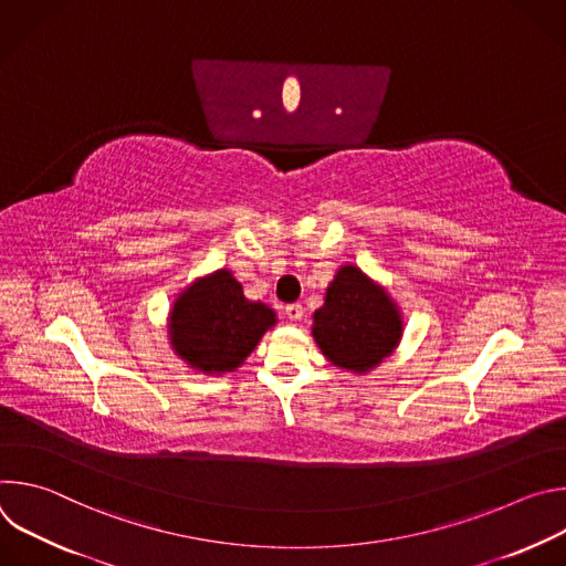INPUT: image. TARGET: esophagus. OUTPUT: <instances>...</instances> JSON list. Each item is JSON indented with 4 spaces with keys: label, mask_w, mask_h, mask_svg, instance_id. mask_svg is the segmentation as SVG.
Returning <instances> with one entry per match:
<instances>
[{
    "label": "esophagus",
    "mask_w": 566,
    "mask_h": 566,
    "mask_svg": "<svg viewBox=\"0 0 566 566\" xmlns=\"http://www.w3.org/2000/svg\"><path fill=\"white\" fill-rule=\"evenodd\" d=\"M302 315H304V308H302V304H300V302H293V304H289V306H286V317H289V319L297 322Z\"/></svg>",
    "instance_id": "34e87169"
}]
</instances>
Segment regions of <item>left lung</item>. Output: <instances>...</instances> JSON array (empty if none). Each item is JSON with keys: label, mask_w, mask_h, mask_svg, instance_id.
Returning a JSON list of instances; mask_svg holds the SVG:
<instances>
[{"label": "left lung", "mask_w": 566, "mask_h": 566, "mask_svg": "<svg viewBox=\"0 0 566 566\" xmlns=\"http://www.w3.org/2000/svg\"><path fill=\"white\" fill-rule=\"evenodd\" d=\"M402 334L389 295L360 269L343 266L313 313V338L334 365L365 374L387 358Z\"/></svg>", "instance_id": "1"}]
</instances>
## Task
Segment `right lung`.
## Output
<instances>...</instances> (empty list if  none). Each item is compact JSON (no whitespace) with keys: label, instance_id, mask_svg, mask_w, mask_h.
I'll list each match as a JSON object with an SVG mask.
<instances>
[{"label":"right lung","instance_id":"add662e5","mask_svg":"<svg viewBox=\"0 0 566 566\" xmlns=\"http://www.w3.org/2000/svg\"><path fill=\"white\" fill-rule=\"evenodd\" d=\"M273 325V308L247 300L228 271H217L177 297L170 338L188 365L206 374H223L244 363Z\"/></svg>","mask_w":566,"mask_h":566}]
</instances>
